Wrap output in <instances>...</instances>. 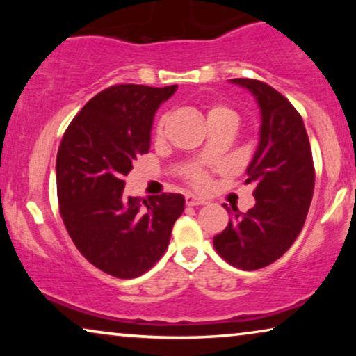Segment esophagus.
<instances>
[{"label":"esophagus","instance_id":"1","mask_svg":"<svg viewBox=\"0 0 356 356\" xmlns=\"http://www.w3.org/2000/svg\"><path fill=\"white\" fill-rule=\"evenodd\" d=\"M186 206H191V207H194V206H204V204H206V201H204V199H201V197H197V196H194V194H186Z\"/></svg>","mask_w":356,"mask_h":356}]
</instances>
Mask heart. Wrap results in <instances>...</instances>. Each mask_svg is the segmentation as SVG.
<instances>
[{
    "label": "heart",
    "instance_id": "b5f03b06",
    "mask_svg": "<svg viewBox=\"0 0 356 356\" xmlns=\"http://www.w3.org/2000/svg\"><path fill=\"white\" fill-rule=\"evenodd\" d=\"M220 118H228V120L236 121V115H235V111H232L230 108H227V106H223V105L209 106V108H207V123H209V121L220 120ZM162 128H163V120H160L159 124H157V131H155L157 136L162 134ZM186 177L189 179V183L194 184L196 188H206L209 184V179H211V178H209V173L202 168L188 170Z\"/></svg>",
    "mask_w": 356,
    "mask_h": 356
}]
</instances>
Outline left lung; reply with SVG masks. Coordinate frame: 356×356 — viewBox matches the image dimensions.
I'll return each mask as SVG.
<instances>
[{"label": "left lung", "instance_id": "left-lung-1", "mask_svg": "<svg viewBox=\"0 0 356 356\" xmlns=\"http://www.w3.org/2000/svg\"><path fill=\"white\" fill-rule=\"evenodd\" d=\"M254 95L261 110L259 145L248 165L254 207L233 209L225 230L213 236L228 264L256 270L279 259L298 238L314 191L313 154L295 106L274 87L256 79H230Z\"/></svg>", "mask_w": 356, "mask_h": 356}]
</instances>
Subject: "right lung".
<instances>
[{
    "mask_svg": "<svg viewBox=\"0 0 356 356\" xmlns=\"http://www.w3.org/2000/svg\"><path fill=\"white\" fill-rule=\"evenodd\" d=\"M178 86H111L87 102L56 155L60 213L72 243L97 269L118 279L147 272L168 248L181 194L126 197L124 177L147 154L154 115Z\"/></svg>",
    "mask_w": 356,
    "mask_h": 356,
    "instance_id": "obj_1",
    "label": "right lung"
}]
</instances>
